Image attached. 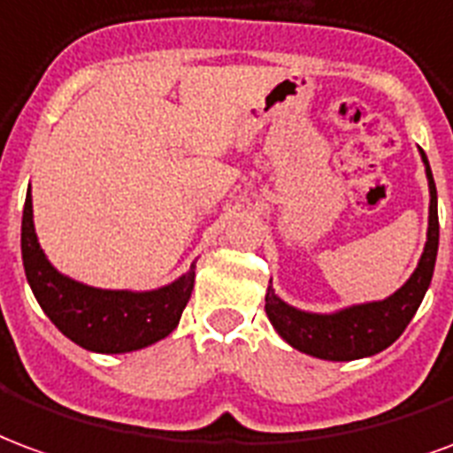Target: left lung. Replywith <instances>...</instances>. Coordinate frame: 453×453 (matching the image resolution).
<instances>
[{"mask_svg": "<svg viewBox=\"0 0 453 453\" xmlns=\"http://www.w3.org/2000/svg\"><path fill=\"white\" fill-rule=\"evenodd\" d=\"M422 161L427 166V178H430V229H427V243H425V253L418 263V270L394 296H388L384 302L352 306L333 316L296 311L282 299H277L270 287L265 295L267 319L292 348L302 349L313 357L348 362V359L369 357V355L381 352L405 331V326L415 316L432 282L439 246L437 188H434V178H432L425 151H422Z\"/></svg>", "mask_w": 453, "mask_h": 453, "instance_id": "1", "label": "left lung"}]
</instances>
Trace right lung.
<instances>
[{
  "label": "right lung",
  "instance_id": "obj_1",
  "mask_svg": "<svg viewBox=\"0 0 453 453\" xmlns=\"http://www.w3.org/2000/svg\"><path fill=\"white\" fill-rule=\"evenodd\" d=\"M21 256L33 295L50 321L91 352H132L166 338L193 295L195 267L157 292H111L59 275L33 229L31 190L23 204Z\"/></svg>",
  "mask_w": 453,
  "mask_h": 453
}]
</instances>
